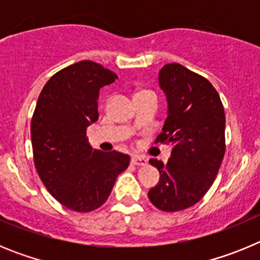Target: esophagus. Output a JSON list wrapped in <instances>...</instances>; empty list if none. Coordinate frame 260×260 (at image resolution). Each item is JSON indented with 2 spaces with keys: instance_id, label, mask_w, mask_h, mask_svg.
<instances>
[{
  "instance_id": "1",
  "label": "esophagus",
  "mask_w": 260,
  "mask_h": 260,
  "mask_svg": "<svg viewBox=\"0 0 260 260\" xmlns=\"http://www.w3.org/2000/svg\"><path fill=\"white\" fill-rule=\"evenodd\" d=\"M132 162L134 165H146L147 164V158H144L143 156L133 155L132 156Z\"/></svg>"
}]
</instances>
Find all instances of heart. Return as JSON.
<instances>
[{
	"label": "heart",
	"mask_w": 260,
	"mask_h": 260,
	"mask_svg": "<svg viewBox=\"0 0 260 260\" xmlns=\"http://www.w3.org/2000/svg\"><path fill=\"white\" fill-rule=\"evenodd\" d=\"M142 92H143V91H142Z\"/></svg>",
	"instance_id": "1"
}]
</instances>
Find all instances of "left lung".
I'll list each match as a JSON object with an SVG mask.
<instances>
[{"label": "left lung", "instance_id": "8db88e82", "mask_svg": "<svg viewBox=\"0 0 260 260\" xmlns=\"http://www.w3.org/2000/svg\"><path fill=\"white\" fill-rule=\"evenodd\" d=\"M167 95L168 117L156 143H171L167 164L151 158L160 181L148 191L151 203L165 212L191 207L210 190L225 153V113L215 87L180 63L158 73Z\"/></svg>", "mask_w": 260, "mask_h": 260}]
</instances>
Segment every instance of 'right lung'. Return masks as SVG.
<instances>
[{
    "mask_svg": "<svg viewBox=\"0 0 260 260\" xmlns=\"http://www.w3.org/2000/svg\"><path fill=\"white\" fill-rule=\"evenodd\" d=\"M117 75L93 61H80L53 75L41 89L31 121L34 162L48 191L66 208L102 207L130 156L92 150L87 127L99 118V91Z\"/></svg>",
    "mask_w": 260,
    "mask_h": 260,
    "instance_id": "right-lung-1",
    "label": "right lung"
}]
</instances>
